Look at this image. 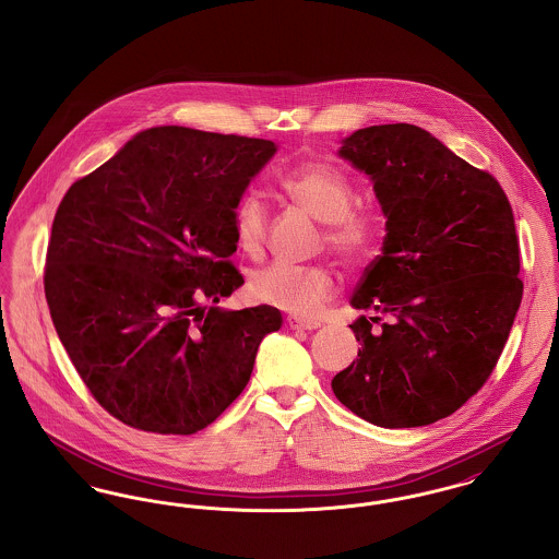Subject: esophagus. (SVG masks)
Wrapping results in <instances>:
<instances>
[{
  "label": "esophagus",
  "mask_w": 559,
  "mask_h": 559,
  "mask_svg": "<svg viewBox=\"0 0 559 559\" xmlns=\"http://www.w3.org/2000/svg\"><path fill=\"white\" fill-rule=\"evenodd\" d=\"M287 324H289V329H297V331H312V329H319L320 320L287 317Z\"/></svg>",
  "instance_id": "34e87169"
}]
</instances>
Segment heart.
Wrapping results in <instances>:
<instances>
[{
    "label": "heart",
    "mask_w": 559,
    "mask_h": 559,
    "mask_svg": "<svg viewBox=\"0 0 559 559\" xmlns=\"http://www.w3.org/2000/svg\"><path fill=\"white\" fill-rule=\"evenodd\" d=\"M281 192L299 210L324 224L326 245L352 264L369 260L377 242V217L367 210H354L356 190L342 169L322 160H304L285 169L278 178ZM233 233L240 253L258 258L264 251L267 212L255 192L242 194L233 210ZM337 292L331 267L270 264L249 278L253 299L312 317Z\"/></svg>",
    "instance_id": "1"
}]
</instances>
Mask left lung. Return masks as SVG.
<instances>
[{"mask_svg":"<svg viewBox=\"0 0 559 559\" xmlns=\"http://www.w3.org/2000/svg\"><path fill=\"white\" fill-rule=\"evenodd\" d=\"M340 157L371 178L388 219L352 306L394 320L379 331V317L349 324L362 347L331 388L372 426L436 424L486 383L522 301L509 199L488 171L408 123L358 130Z\"/></svg>","mask_w":559,"mask_h":559,"instance_id":"left-lung-1","label":"left lung"}]
</instances>
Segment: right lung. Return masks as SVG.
<instances>
[{"label":"right lung","mask_w":559,"mask_h":559,"mask_svg":"<svg viewBox=\"0 0 559 559\" xmlns=\"http://www.w3.org/2000/svg\"><path fill=\"white\" fill-rule=\"evenodd\" d=\"M274 153L262 138L153 128L60 201L44 272L53 326L92 396L126 426H210L281 329L272 306H215L245 283L230 262L233 210Z\"/></svg>","instance_id":"add662e5"}]
</instances>
